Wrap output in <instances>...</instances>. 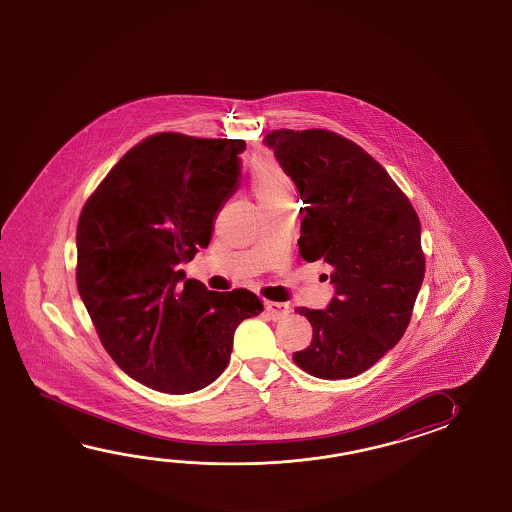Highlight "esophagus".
<instances>
[{
    "instance_id": "34e87169",
    "label": "esophagus",
    "mask_w": 512,
    "mask_h": 512,
    "mask_svg": "<svg viewBox=\"0 0 512 512\" xmlns=\"http://www.w3.org/2000/svg\"><path fill=\"white\" fill-rule=\"evenodd\" d=\"M265 309L271 315L272 320H282L285 316L291 313V307L287 304H280V302H265Z\"/></svg>"
}]
</instances>
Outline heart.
<instances>
[{
	"instance_id": "1",
	"label": "heart",
	"mask_w": 512,
	"mask_h": 512,
	"mask_svg": "<svg viewBox=\"0 0 512 512\" xmlns=\"http://www.w3.org/2000/svg\"><path fill=\"white\" fill-rule=\"evenodd\" d=\"M252 190L258 199L289 192V181L269 155H260L252 163Z\"/></svg>"
}]
</instances>
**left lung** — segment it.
Here are the masks:
<instances>
[{"mask_svg": "<svg viewBox=\"0 0 512 512\" xmlns=\"http://www.w3.org/2000/svg\"><path fill=\"white\" fill-rule=\"evenodd\" d=\"M263 142L305 203L300 256L327 263L335 285L327 309H296L313 340L294 364L327 381L357 377L410 324L425 278L421 223L381 164L338 133L276 130Z\"/></svg>", "mask_w": 512, "mask_h": 512, "instance_id": "left-lung-1", "label": "left lung"}]
</instances>
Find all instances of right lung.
Masks as SVG:
<instances>
[{"instance_id":"1","label":"right lung","mask_w":512,"mask_h":512,"mask_svg":"<svg viewBox=\"0 0 512 512\" xmlns=\"http://www.w3.org/2000/svg\"><path fill=\"white\" fill-rule=\"evenodd\" d=\"M245 141L157 133L98 185L77 227L78 294L120 370L157 392L216 381L234 331L263 304L247 289L208 291L177 271L205 249L240 186Z\"/></svg>"}]
</instances>
